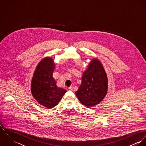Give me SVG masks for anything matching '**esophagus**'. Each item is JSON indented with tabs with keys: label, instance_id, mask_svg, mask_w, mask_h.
<instances>
[{
	"label": "esophagus",
	"instance_id": "1",
	"mask_svg": "<svg viewBox=\"0 0 146 146\" xmlns=\"http://www.w3.org/2000/svg\"><path fill=\"white\" fill-rule=\"evenodd\" d=\"M68 90H71V91H72V90H73V88L72 87V86H70V87H69V88H68Z\"/></svg>",
	"mask_w": 146,
	"mask_h": 146
}]
</instances>
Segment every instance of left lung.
Segmentation results:
<instances>
[{"instance_id":"1","label":"left lung","mask_w":146,"mask_h":146,"mask_svg":"<svg viewBox=\"0 0 146 146\" xmlns=\"http://www.w3.org/2000/svg\"><path fill=\"white\" fill-rule=\"evenodd\" d=\"M107 89L108 79L104 68L99 60L93 59L84 72L76 95L81 104L89 108L99 104L104 99Z\"/></svg>"}]
</instances>
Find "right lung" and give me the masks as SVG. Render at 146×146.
<instances>
[{
  "instance_id": "right-lung-1",
  "label": "right lung",
  "mask_w": 146,
  "mask_h": 146,
  "mask_svg": "<svg viewBox=\"0 0 146 146\" xmlns=\"http://www.w3.org/2000/svg\"><path fill=\"white\" fill-rule=\"evenodd\" d=\"M54 67L53 59L50 57L42 59L37 66L31 81L33 96L39 104L48 108L58 104L67 92L57 87L53 76Z\"/></svg>"
}]
</instances>
